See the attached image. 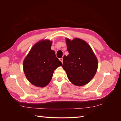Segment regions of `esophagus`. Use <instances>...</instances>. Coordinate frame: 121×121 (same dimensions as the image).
I'll use <instances>...</instances> for the list:
<instances>
[{"label":"esophagus","instance_id":"34e87169","mask_svg":"<svg viewBox=\"0 0 121 121\" xmlns=\"http://www.w3.org/2000/svg\"><path fill=\"white\" fill-rule=\"evenodd\" d=\"M60 61L61 62V63H63V58H60Z\"/></svg>","mask_w":121,"mask_h":121}]
</instances>
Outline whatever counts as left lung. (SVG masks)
Instances as JSON below:
<instances>
[{"mask_svg": "<svg viewBox=\"0 0 121 121\" xmlns=\"http://www.w3.org/2000/svg\"><path fill=\"white\" fill-rule=\"evenodd\" d=\"M69 53L63 58V68L73 84L83 86L89 83L97 71V60L88 44L76 38L66 39Z\"/></svg>", "mask_w": 121, "mask_h": 121, "instance_id": "obj_1", "label": "left lung"}]
</instances>
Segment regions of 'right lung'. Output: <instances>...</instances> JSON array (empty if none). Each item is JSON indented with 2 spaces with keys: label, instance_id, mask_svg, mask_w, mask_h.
Wrapping results in <instances>:
<instances>
[{
  "label": "right lung",
  "instance_id": "1",
  "mask_svg": "<svg viewBox=\"0 0 121 121\" xmlns=\"http://www.w3.org/2000/svg\"><path fill=\"white\" fill-rule=\"evenodd\" d=\"M52 42L45 40L33 46L23 63L25 74L27 79L37 87H45L52 77L54 71L62 65L51 49Z\"/></svg>",
  "mask_w": 121,
  "mask_h": 121
}]
</instances>
